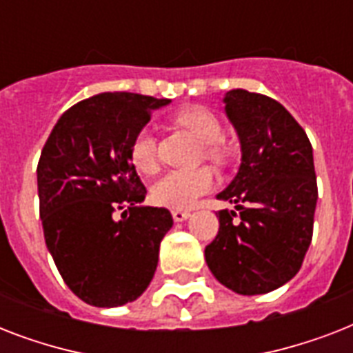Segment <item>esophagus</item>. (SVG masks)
<instances>
[{
  "mask_svg": "<svg viewBox=\"0 0 353 353\" xmlns=\"http://www.w3.org/2000/svg\"><path fill=\"white\" fill-rule=\"evenodd\" d=\"M190 216V210H172L174 221H185Z\"/></svg>",
  "mask_w": 353,
  "mask_h": 353,
  "instance_id": "34e87169",
  "label": "esophagus"
}]
</instances>
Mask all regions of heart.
<instances>
[{"label": "heart", "instance_id": "heart-1", "mask_svg": "<svg viewBox=\"0 0 353 353\" xmlns=\"http://www.w3.org/2000/svg\"><path fill=\"white\" fill-rule=\"evenodd\" d=\"M176 124L194 133L205 143V157L214 163H223L227 157L221 141L225 137L220 119L201 106L183 108L174 117ZM130 161L141 174H154L157 170V141L148 128L133 137L130 144ZM214 174L207 168L192 172H166L152 185V201L161 207L183 210L192 207L201 196L214 188Z\"/></svg>", "mask_w": 353, "mask_h": 353}]
</instances>
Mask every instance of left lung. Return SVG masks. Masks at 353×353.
I'll list each match as a JSON object with an SVG mask.
<instances>
[{
    "instance_id": "left-lung-1",
    "label": "left lung",
    "mask_w": 353,
    "mask_h": 353,
    "mask_svg": "<svg viewBox=\"0 0 353 353\" xmlns=\"http://www.w3.org/2000/svg\"><path fill=\"white\" fill-rule=\"evenodd\" d=\"M225 112L241 143V165L218 194L220 231L205 247L216 279L240 295H262L299 273L313 236L319 190L312 143L280 102L232 90Z\"/></svg>"
}]
</instances>
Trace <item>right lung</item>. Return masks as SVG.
I'll use <instances>...</instances> for the list:
<instances>
[{
	"label": "right lung",
	"instance_id": "right-lung-1",
	"mask_svg": "<svg viewBox=\"0 0 353 353\" xmlns=\"http://www.w3.org/2000/svg\"><path fill=\"white\" fill-rule=\"evenodd\" d=\"M168 102L137 93L91 97L58 119L41 150L36 174L47 249L69 290L91 306L135 301L154 279L174 220L166 209L141 207L146 188L130 144Z\"/></svg>",
	"mask_w": 353,
	"mask_h": 353
}]
</instances>
